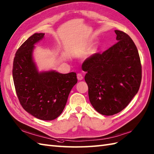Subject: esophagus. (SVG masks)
<instances>
[{"mask_svg": "<svg viewBox=\"0 0 154 154\" xmlns=\"http://www.w3.org/2000/svg\"><path fill=\"white\" fill-rule=\"evenodd\" d=\"M77 79L78 80H79V81H81V80H83V75H82V74L81 73H77Z\"/></svg>", "mask_w": 154, "mask_h": 154, "instance_id": "1", "label": "esophagus"}]
</instances>
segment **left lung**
Returning <instances> with one entry per match:
<instances>
[{"label":"left lung","mask_w":154,"mask_h":154,"mask_svg":"<svg viewBox=\"0 0 154 154\" xmlns=\"http://www.w3.org/2000/svg\"><path fill=\"white\" fill-rule=\"evenodd\" d=\"M118 41L103 53H96L82 65L93 108L113 116L128 106L140 88L142 66L137 46L123 31L116 30Z\"/></svg>","instance_id":"obj_1"}]
</instances>
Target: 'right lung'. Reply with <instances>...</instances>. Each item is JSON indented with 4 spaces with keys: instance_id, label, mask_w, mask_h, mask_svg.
Instances as JSON below:
<instances>
[{
    "instance_id": "add662e5",
    "label": "right lung",
    "mask_w": 154,
    "mask_h": 154,
    "mask_svg": "<svg viewBox=\"0 0 154 154\" xmlns=\"http://www.w3.org/2000/svg\"><path fill=\"white\" fill-rule=\"evenodd\" d=\"M45 33H35L17 49L12 75L17 98L22 108L39 119H56L65 108L71 88L77 83L76 73H38L32 59L34 44Z\"/></svg>"
}]
</instances>
